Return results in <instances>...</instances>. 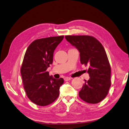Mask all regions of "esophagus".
Wrapping results in <instances>:
<instances>
[{
	"mask_svg": "<svg viewBox=\"0 0 129 129\" xmlns=\"http://www.w3.org/2000/svg\"><path fill=\"white\" fill-rule=\"evenodd\" d=\"M71 79H72L71 78H70V77H65L64 78V81H68L71 80Z\"/></svg>",
	"mask_w": 129,
	"mask_h": 129,
	"instance_id": "obj_1",
	"label": "esophagus"
}]
</instances>
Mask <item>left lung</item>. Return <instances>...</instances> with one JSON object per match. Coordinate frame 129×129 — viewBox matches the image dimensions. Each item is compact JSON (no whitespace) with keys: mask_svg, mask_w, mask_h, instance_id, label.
<instances>
[{"mask_svg":"<svg viewBox=\"0 0 129 129\" xmlns=\"http://www.w3.org/2000/svg\"><path fill=\"white\" fill-rule=\"evenodd\" d=\"M65 39L80 52L82 64L88 65L90 78L79 92L83 101L95 104L108 95L111 81V68L104 47L95 37L89 36H66Z\"/></svg>","mask_w":129,"mask_h":129,"instance_id":"left-lung-1","label":"left lung"}]
</instances>
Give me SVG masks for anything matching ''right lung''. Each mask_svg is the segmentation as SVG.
Returning a JSON list of instances; mask_svg holds the SVG:
<instances>
[{
	"label": "right lung",
	"instance_id": "add662e5",
	"mask_svg": "<svg viewBox=\"0 0 129 129\" xmlns=\"http://www.w3.org/2000/svg\"><path fill=\"white\" fill-rule=\"evenodd\" d=\"M63 39L64 36L37 39L27 49L20 72L26 95L36 105L47 106L59 95L64 79L54 78L47 69L52 64L54 50Z\"/></svg>",
	"mask_w": 129,
	"mask_h": 129
}]
</instances>
